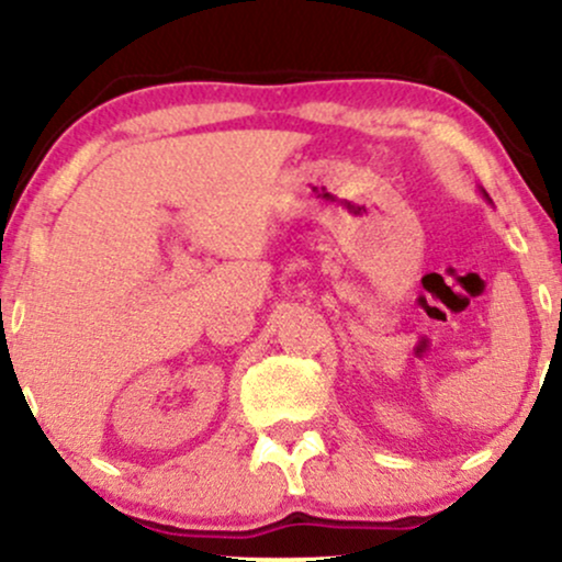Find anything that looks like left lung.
Listing matches in <instances>:
<instances>
[{
    "mask_svg": "<svg viewBox=\"0 0 562 562\" xmlns=\"http://www.w3.org/2000/svg\"><path fill=\"white\" fill-rule=\"evenodd\" d=\"M481 192H483V190H481ZM483 198H486V200H488V195H486V192H483Z\"/></svg>",
    "mask_w": 562,
    "mask_h": 562,
    "instance_id": "8db88e82",
    "label": "left lung"
}]
</instances>
